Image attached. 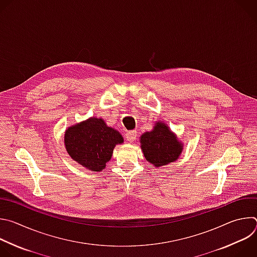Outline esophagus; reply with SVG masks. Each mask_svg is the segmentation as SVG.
I'll use <instances>...</instances> for the list:
<instances>
[{
    "label": "esophagus",
    "instance_id": "1",
    "mask_svg": "<svg viewBox=\"0 0 257 257\" xmlns=\"http://www.w3.org/2000/svg\"><path fill=\"white\" fill-rule=\"evenodd\" d=\"M137 137V131L136 130H130L126 132V139L128 141H134Z\"/></svg>",
    "mask_w": 257,
    "mask_h": 257
}]
</instances>
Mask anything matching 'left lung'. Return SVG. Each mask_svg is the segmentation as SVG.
I'll list each match as a JSON object with an SVG mask.
<instances>
[{
    "instance_id": "obj_1",
    "label": "left lung",
    "mask_w": 257,
    "mask_h": 257,
    "mask_svg": "<svg viewBox=\"0 0 257 257\" xmlns=\"http://www.w3.org/2000/svg\"><path fill=\"white\" fill-rule=\"evenodd\" d=\"M140 141L146 161L156 167L176 161L183 150L177 137L164 123H158L153 131L144 133Z\"/></svg>"
}]
</instances>
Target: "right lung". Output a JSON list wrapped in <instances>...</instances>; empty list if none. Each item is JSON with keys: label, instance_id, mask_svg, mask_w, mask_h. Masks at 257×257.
Listing matches in <instances>:
<instances>
[{"label": "right lung", "instance_id": "obj_1", "mask_svg": "<svg viewBox=\"0 0 257 257\" xmlns=\"http://www.w3.org/2000/svg\"><path fill=\"white\" fill-rule=\"evenodd\" d=\"M123 142L121 134L107 127L103 120L90 118L70 127L65 133L69 156L87 170L99 172L111 160L116 144Z\"/></svg>", "mask_w": 257, "mask_h": 257}]
</instances>
